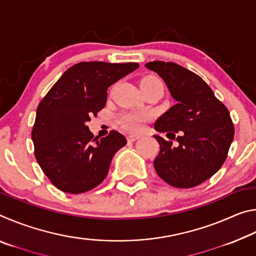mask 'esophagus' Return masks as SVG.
I'll use <instances>...</instances> for the list:
<instances>
[{"label":"esophagus","mask_w":256,"mask_h":256,"mask_svg":"<svg viewBox=\"0 0 256 256\" xmlns=\"http://www.w3.org/2000/svg\"><path fill=\"white\" fill-rule=\"evenodd\" d=\"M138 138H140V136H138V134H130V136H128V141L134 142V141L138 140Z\"/></svg>","instance_id":"esophagus-1"}]
</instances>
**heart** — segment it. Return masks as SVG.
Masks as SVG:
<instances>
[{
    "label": "heart",
    "instance_id": "obj_1",
    "mask_svg": "<svg viewBox=\"0 0 256 256\" xmlns=\"http://www.w3.org/2000/svg\"><path fill=\"white\" fill-rule=\"evenodd\" d=\"M156 84H162V81H160L157 76H144V79L140 81V89L142 90L149 89L151 86ZM148 118V114L146 112H124L118 118V123L123 128L128 130V131L132 132H138L140 131L144 126V123Z\"/></svg>",
    "mask_w": 256,
    "mask_h": 256
}]
</instances>
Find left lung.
<instances>
[{
  "label": "left lung",
  "mask_w": 256,
  "mask_h": 256,
  "mask_svg": "<svg viewBox=\"0 0 256 256\" xmlns=\"http://www.w3.org/2000/svg\"><path fill=\"white\" fill-rule=\"evenodd\" d=\"M146 68L162 78L176 100L157 120L154 130L176 138L178 146L154 134L160 146L154 170L174 188H193L214 175L226 160L234 138L230 114L206 81L188 68L162 60Z\"/></svg>",
  "instance_id": "1"
}]
</instances>
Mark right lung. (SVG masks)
I'll use <instances>...</instances> for the list:
<instances>
[{
    "instance_id": "add662e5",
    "label": "right lung",
    "mask_w": 256,
    "mask_h": 256,
    "mask_svg": "<svg viewBox=\"0 0 256 256\" xmlns=\"http://www.w3.org/2000/svg\"><path fill=\"white\" fill-rule=\"evenodd\" d=\"M138 68V63H78L40 102L32 133L34 156L62 192L80 194L96 188L114 154L126 144L118 131L94 138L86 122L105 107L108 88Z\"/></svg>"
}]
</instances>
